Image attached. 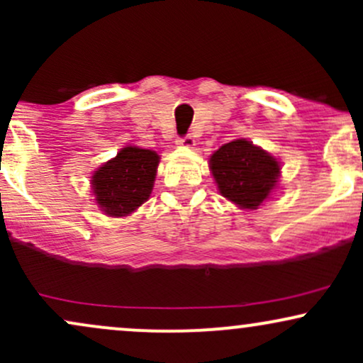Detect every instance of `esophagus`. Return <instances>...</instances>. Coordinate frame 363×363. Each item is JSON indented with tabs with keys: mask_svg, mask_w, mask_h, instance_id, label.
<instances>
[{
	"mask_svg": "<svg viewBox=\"0 0 363 363\" xmlns=\"http://www.w3.org/2000/svg\"><path fill=\"white\" fill-rule=\"evenodd\" d=\"M177 143L181 145V147H186V148H194L196 140H194V136L186 135V136H182V138H179Z\"/></svg>",
	"mask_w": 363,
	"mask_h": 363,
	"instance_id": "obj_1",
	"label": "esophagus"
}]
</instances>
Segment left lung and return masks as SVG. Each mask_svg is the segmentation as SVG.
Wrapping results in <instances>:
<instances>
[{
  "mask_svg": "<svg viewBox=\"0 0 363 363\" xmlns=\"http://www.w3.org/2000/svg\"><path fill=\"white\" fill-rule=\"evenodd\" d=\"M210 169L220 194L249 210L268 198L280 174L277 158L247 140L220 147L210 158Z\"/></svg>",
  "mask_w": 363,
  "mask_h": 363,
  "instance_id": "left-lung-1",
  "label": "left lung"
}]
</instances>
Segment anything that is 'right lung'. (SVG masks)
Instances as JSON below:
<instances>
[{"label":"right lung","mask_w":363,"mask_h":363,"mask_svg":"<svg viewBox=\"0 0 363 363\" xmlns=\"http://www.w3.org/2000/svg\"><path fill=\"white\" fill-rule=\"evenodd\" d=\"M158 155L152 150L126 147L91 177L95 199L109 216H126L152 193Z\"/></svg>","instance_id":"obj_1"}]
</instances>
